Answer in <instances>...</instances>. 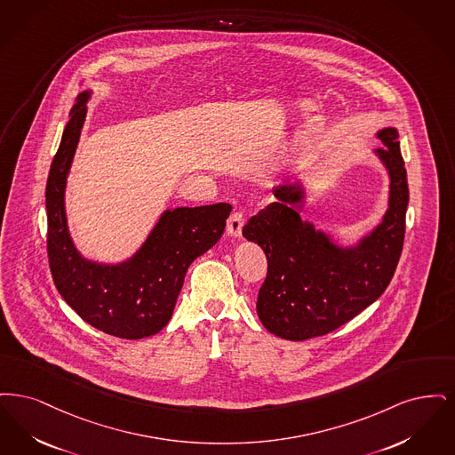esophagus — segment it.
Masks as SVG:
<instances>
[{"label": "esophagus", "instance_id": "obj_1", "mask_svg": "<svg viewBox=\"0 0 455 455\" xmlns=\"http://www.w3.org/2000/svg\"><path fill=\"white\" fill-rule=\"evenodd\" d=\"M244 226V216L241 212H233L229 219H228V224H226V233L229 236L239 237L241 236V229Z\"/></svg>", "mask_w": 455, "mask_h": 455}]
</instances>
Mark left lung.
I'll return each mask as SVG.
<instances>
[{"instance_id": "8db88e82", "label": "left lung", "mask_w": 455, "mask_h": 455, "mask_svg": "<svg viewBox=\"0 0 455 455\" xmlns=\"http://www.w3.org/2000/svg\"><path fill=\"white\" fill-rule=\"evenodd\" d=\"M377 138L386 146L376 155L391 178L389 205L382 222L356 246H338L300 219L304 188L299 181L275 187V202L243 228V236L261 246L268 261L257 313L270 333L292 341L326 335L387 289L403 251L410 190L397 131L386 127Z\"/></svg>"}]
</instances>
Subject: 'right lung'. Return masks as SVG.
<instances>
[{"label":"right lung","instance_id":"add662e5","mask_svg":"<svg viewBox=\"0 0 455 455\" xmlns=\"http://www.w3.org/2000/svg\"><path fill=\"white\" fill-rule=\"evenodd\" d=\"M88 99L90 92H83L71 108L47 178L49 267L60 296L79 317L107 335L139 339L168 324L190 263L218 243L233 207L168 209L138 251L117 265L81 257L69 236L64 192Z\"/></svg>","mask_w":455,"mask_h":455}]
</instances>
